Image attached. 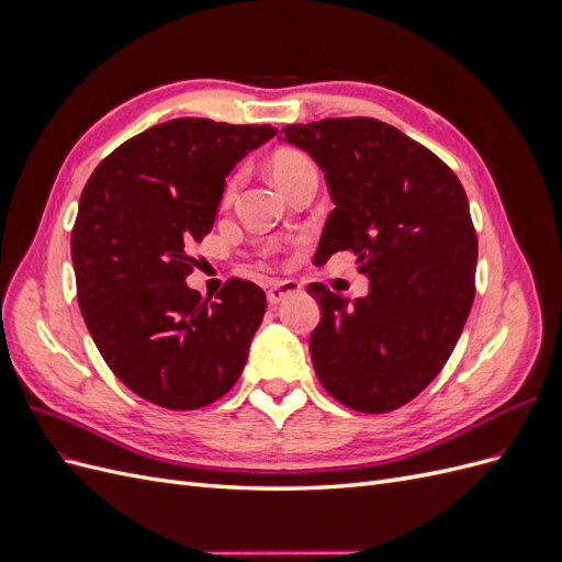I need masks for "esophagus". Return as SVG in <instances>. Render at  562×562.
<instances>
[{
	"label": "esophagus",
	"mask_w": 562,
	"mask_h": 562,
	"mask_svg": "<svg viewBox=\"0 0 562 562\" xmlns=\"http://www.w3.org/2000/svg\"><path fill=\"white\" fill-rule=\"evenodd\" d=\"M302 291V283L295 281V279H283V281H277L269 285L267 291V302L269 304H279L281 300H285L288 295H295Z\"/></svg>",
	"instance_id": "obj_1"
}]
</instances>
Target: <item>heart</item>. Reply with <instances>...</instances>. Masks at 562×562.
Listing matches in <instances>:
<instances>
[{
  "instance_id": "1",
  "label": "heart",
  "mask_w": 562,
  "mask_h": 562,
  "mask_svg": "<svg viewBox=\"0 0 562 562\" xmlns=\"http://www.w3.org/2000/svg\"><path fill=\"white\" fill-rule=\"evenodd\" d=\"M269 168H271V176H274V180L283 187V190H288V187H291L297 178L307 176V173H316V166H314L312 157L304 155L302 149H295V147L277 149L269 159ZM234 187H236V178H229V182L225 184V199L232 196Z\"/></svg>"
}]
</instances>
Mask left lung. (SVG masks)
Here are the masks:
<instances>
[{
	"mask_svg": "<svg viewBox=\"0 0 562 562\" xmlns=\"http://www.w3.org/2000/svg\"><path fill=\"white\" fill-rule=\"evenodd\" d=\"M326 171L333 213L316 260L356 255L366 297L310 283L321 321L310 337L328 394L359 413L411 403L443 370L471 312L479 239L462 182L431 149L370 116L281 128Z\"/></svg>",
	"mask_w": 562,
	"mask_h": 562,
	"instance_id": "8db88e82",
	"label": "left lung"
}]
</instances>
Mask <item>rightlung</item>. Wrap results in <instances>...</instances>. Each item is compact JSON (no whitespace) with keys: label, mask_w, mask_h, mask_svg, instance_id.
I'll list each match as a JSON object with an SVG mask.
<instances>
[{"label":"right lung","mask_w":562,"mask_h":562,"mask_svg":"<svg viewBox=\"0 0 562 562\" xmlns=\"http://www.w3.org/2000/svg\"><path fill=\"white\" fill-rule=\"evenodd\" d=\"M277 128L182 116L98 164L72 229L77 300L93 342L133 394L196 411L239 380L260 328V285L229 279L215 302L184 279L213 229L225 178Z\"/></svg>","instance_id":"right-lung-1"}]
</instances>
